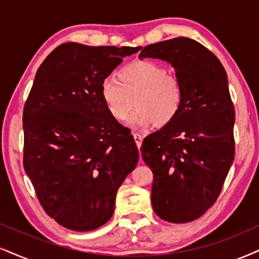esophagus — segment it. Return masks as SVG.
I'll list each match as a JSON object with an SVG mask.
<instances>
[{
	"instance_id": "34e87169",
	"label": "esophagus",
	"mask_w": 259,
	"mask_h": 259,
	"mask_svg": "<svg viewBox=\"0 0 259 259\" xmlns=\"http://www.w3.org/2000/svg\"><path fill=\"white\" fill-rule=\"evenodd\" d=\"M134 139H135L136 146H137V147H139V148H140V147H141V145H142V140H143V137H142V136H141L139 133H135V134H134Z\"/></svg>"
}]
</instances>
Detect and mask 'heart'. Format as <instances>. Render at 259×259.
Here are the masks:
<instances>
[{
	"label": "heart",
	"mask_w": 259,
	"mask_h": 259,
	"mask_svg": "<svg viewBox=\"0 0 259 259\" xmlns=\"http://www.w3.org/2000/svg\"><path fill=\"white\" fill-rule=\"evenodd\" d=\"M117 78L106 77L100 87L104 105L117 122L127 118L134 101L137 110L130 124L136 127L165 126L181 112L184 101L182 80L158 62H130L118 70Z\"/></svg>",
	"instance_id": "obj_1"
}]
</instances>
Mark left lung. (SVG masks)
I'll list each match as a JSON object with an SVG mask.
<instances>
[{"instance_id":"8db88e82","label":"left lung","mask_w":259,"mask_h":259,"mask_svg":"<svg viewBox=\"0 0 259 259\" xmlns=\"http://www.w3.org/2000/svg\"><path fill=\"white\" fill-rule=\"evenodd\" d=\"M160 58L184 86L181 112L147 136L143 161L153 172L152 205L162 220L185 224L217 202L234 160V106L227 74L210 50L178 37L143 48L139 58Z\"/></svg>"}]
</instances>
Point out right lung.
<instances>
[{"instance_id":"obj_1","label":"right lung","mask_w":259,"mask_h":259,"mask_svg":"<svg viewBox=\"0 0 259 259\" xmlns=\"http://www.w3.org/2000/svg\"><path fill=\"white\" fill-rule=\"evenodd\" d=\"M140 47L64 42L40 64L25 103L24 168L49 217L77 232L112 217L139 150L126 127L107 112L103 81Z\"/></svg>"}]
</instances>
